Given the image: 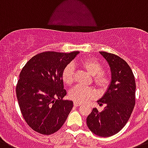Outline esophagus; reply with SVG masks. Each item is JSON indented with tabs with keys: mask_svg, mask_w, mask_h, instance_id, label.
<instances>
[{
	"mask_svg": "<svg viewBox=\"0 0 148 148\" xmlns=\"http://www.w3.org/2000/svg\"><path fill=\"white\" fill-rule=\"evenodd\" d=\"M74 106H75V107L80 106V105H81V103L77 102V101H74Z\"/></svg>",
	"mask_w": 148,
	"mask_h": 148,
	"instance_id": "obj_1",
	"label": "esophagus"
}]
</instances>
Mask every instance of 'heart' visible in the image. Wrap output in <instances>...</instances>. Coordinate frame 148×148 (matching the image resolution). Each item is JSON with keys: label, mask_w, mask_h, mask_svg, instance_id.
<instances>
[{"label": "heart", "mask_w": 148, "mask_h": 148, "mask_svg": "<svg viewBox=\"0 0 148 148\" xmlns=\"http://www.w3.org/2000/svg\"><path fill=\"white\" fill-rule=\"evenodd\" d=\"M80 64L93 76V81L99 89H105L110 84V77L103 71V65L94 58H86L80 62ZM62 79L66 85H71L74 82V68L72 64L64 67L62 73ZM95 92L92 88L76 86L69 92V97L80 103H84L95 97Z\"/></svg>", "instance_id": "1"}]
</instances>
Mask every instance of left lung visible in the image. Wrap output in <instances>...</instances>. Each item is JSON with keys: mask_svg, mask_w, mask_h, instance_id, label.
Listing matches in <instances>:
<instances>
[{"mask_svg": "<svg viewBox=\"0 0 148 148\" xmlns=\"http://www.w3.org/2000/svg\"><path fill=\"white\" fill-rule=\"evenodd\" d=\"M108 63L111 82L108 89L98 101L99 112L92 109L86 118L89 130L101 137H110L122 130L131 116L135 104V80L132 71L126 61L113 53L100 52Z\"/></svg>", "mask_w": 148, "mask_h": 148, "instance_id": "8db88e82", "label": "left lung"}]
</instances>
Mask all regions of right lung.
<instances>
[{"label":"right lung","mask_w":148,"mask_h":148,"mask_svg":"<svg viewBox=\"0 0 148 148\" xmlns=\"http://www.w3.org/2000/svg\"><path fill=\"white\" fill-rule=\"evenodd\" d=\"M79 52L53 51L33 56L23 67L16 85V97L22 116L32 130L51 135L60 129L73 108L64 100L62 73Z\"/></svg>","instance_id":"right-lung-1"}]
</instances>
